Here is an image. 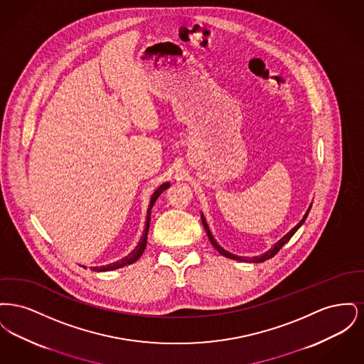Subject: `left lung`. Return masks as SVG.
I'll return each instance as SVG.
<instances>
[{
  "mask_svg": "<svg viewBox=\"0 0 364 364\" xmlns=\"http://www.w3.org/2000/svg\"><path fill=\"white\" fill-rule=\"evenodd\" d=\"M310 210H311V206L307 210V213L304 214V217L301 218V221L297 224V225L294 226V229L291 230V232H288L281 240H278L276 244H274V247L273 248H270L267 252H264L263 255H259V257H254V258H245V257H237V255H233V254H230V252H228L225 251L218 242H215V239L213 237V235H211V232H210V229H208V223H206V220H205V215L202 214V223H203V226H205V229H206V233H208V239H210V242L211 244L214 245V248L221 254V255H224L226 258H229V259H235V260H240V262H252V263H260V262H264V260L270 259V258H273L276 254H277L278 251L282 248V245L285 244V242H289V239L294 236V233H296V230L300 228V226L303 225V223L306 221V218H307V215H309V213H310Z\"/></svg>",
  "mask_w": 364,
  "mask_h": 364,
  "instance_id": "obj_1",
  "label": "left lung"
}]
</instances>
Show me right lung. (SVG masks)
Listing matches in <instances>:
<instances>
[{
	"mask_svg": "<svg viewBox=\"0 0 364 364\" xmlns=\"http://www.w3.org/2000/svg\"><path fill=\"white\" fill-rule=\"evenodd\" d=\"M169 183H164L162 186H159L158 188H156V192L151 195V198H150V205H149V208H147V215H146V226H144V232H143V235H141V237H140V242H138V245L125 257V258H122V260H117V262H113V263H110V264H106V266H101V267H91V270L92 272H109V270H114V269H120V267H124V266H128V264H132V263H135L136 260L141 257V254L144 252V248H146V244H147V233H149V226H150V215H151V208L154 206V203H156V199H158V196L164 192L165 190H168L169 188ZM85 267V266H83Z\"/></svg>",
	"mask_w": 364,
	"mask_h": 364,
	"instance_id": "obj_1",
	"label": "right lung"
}]
</instances>
